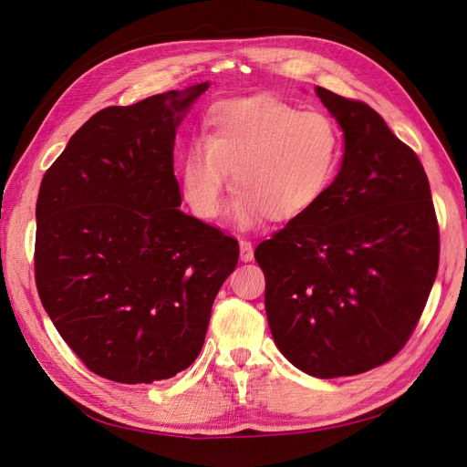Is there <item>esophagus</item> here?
Returning a JSON list of instances; mask_svg holds the SVG:
<instances>
[{
	"label": "esophagus",
	"instance_id": "34e87169",
	"mask_svg": "<svg viewBox=\"0 0 467 467\" xmlns=\"http://www.w3.org/2000/svg\"><path fill=\"white\" fill-rule=\"evenodd\" d=\"M242 261L244 263L253 261V245L249 242H242Z\"/></svg>",
	"mask_w": 467,
	"mask_h": 467
}]
</instances>
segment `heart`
<instances>
[{"instance_id":"1","label":"heart","mask_w":467,"mask_h":467,"mask_svg":"<svg viewBox=\"0 0 467 467\" xmlns=\"http://www.w3.org/2000/svg\"><path fill=\"white\" fill-rule=\"evenodd\" d=\"M341 158V132L325 112L266 93L225 99L208 112L204 138L182 153L181 189L196 216L216 220L232 171L235 223L290 222L323 201Z\"/></svg>"}]
</instances>
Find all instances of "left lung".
I'll use <instances>...</instances> for the list:
<instances>
[{"label": "left lung", "mask_w": 467, "mask_h": 467, "mask_svg": "<svg viewBox=\"0 0 467 467\" xmlns=\"http://www.w3.org/2000/svg\"><path fill=\"white\" fill-rule=\"evenodd\" d=\"M341 126V169L323 201L255 249L278 350L316 378L368 372L411 337L438 271L425 169L366 103L316 88Z\"/></svg>", "instance_id": "obj_1"}]
</instances>
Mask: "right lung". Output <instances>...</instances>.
Here are the masks:
<instances>
[{"instance_id": "obj_1", "label": "right lung", "mask_w": 467, "mask_h": 467, "mask_svg": "<svg viewBox=\"0 0 467 467\" xmlns=\"http://www.w3.org/2000/svg\"><path fill=\"white\" fill-rule=\"evenodd\" d=\"M208 86L99 110L40 182V302L81 362L120 384L189 368L237 265L234 237L179 210L177 126Z\"/></svg>"}]
</instances>
